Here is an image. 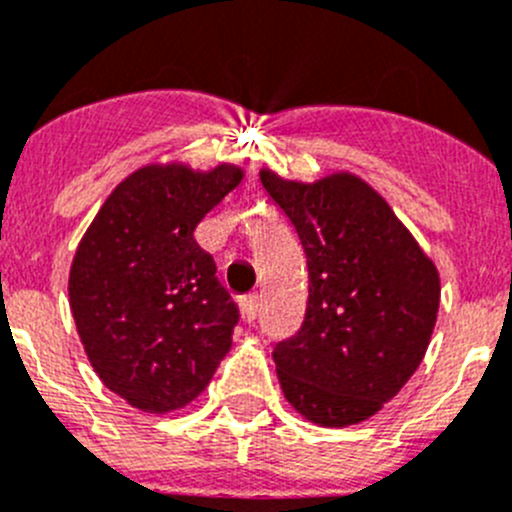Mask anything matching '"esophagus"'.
<instances>
[{"mask_svg": "<svg viewBox=\"0 0 512 512\" xmlns=\"http://www.w3.org/2000/svg\"><path fill=\"white\" fill-rule=\"evenodd\" d=\"M241 309H243V319L253 321L256 319V311H259V294H246L241 299Z\"/></svg>", "mask_w": 512, "mask_h": 512, "instance_id": "esophagus-1", "label": "esophagus"}]
</instances>
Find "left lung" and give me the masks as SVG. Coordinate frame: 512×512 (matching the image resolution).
<instances>
[{
	"label": "left lung",
	"mask_w": 512,
	"mask_h": 512,
	"mask_svg": "<svg viewBox=\"0 0 512 512\" xmlns=\"http://www.w3.org/2000/svg\"><path fill=\"white\" fill-rule=\"evenodd\" d=\"M261 183L294 223L309 271L299 332L274 347L284 397L321 427L357 425L420 367L440 276L387 201L357 175L306 186L261 170Z\"/></svg>",
	"instance_id": "obj_1"
}]
</instances>
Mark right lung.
<instances>
[{"instance_id":"1","label":"right lung","mask_w":512,"mask_h":512,"mask_svg":"<svg viewBox=\"0 0 512 512\" xmlns=\"http://www.w3.org/2000/svg\"><path fill=\"white\" fill-rule=\"evenodd\" d=\"M241 175L236 165L140 168L110 193L77 246V334L102 384L138 410L188 405L231 349L241 314L193 231Z\"/></svg>"}]
</instances>
